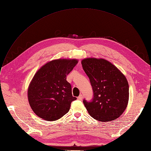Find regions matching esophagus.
I'll return each instance as SVG.
<instances>
[{"instance_id":"1","label":"esophagus","mask_w":151,"mask_h":151,"mask_svg":"<svg viewBox=\"0 0 151 151\" xmlns=\"http://www.w3.org/2000/svg\"><path fill=\"white\" fill-rule=\"evenodd\" d=\"M82 97H83V96H82V94H81V95H79V97H77V99H78V100H81H81L82 99Z\"/></svg>"}]
</instances>
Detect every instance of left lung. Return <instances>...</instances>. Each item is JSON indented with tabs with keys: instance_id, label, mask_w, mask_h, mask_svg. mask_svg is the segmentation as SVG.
Masks as SVG:
<instances>
[{
	"instance_id": "1",
	"label": "left lung",
	"mask_w": 151,
	"mask_h": 151,
	"mask_svg": "<svg viewBox=\"0 0 151 151\" xmlns=\"http://www.w3.org/2000/svg\"><path fill=\"white\" fill-rule=\"evenodd\" d=\"M81 63L93 91L91 101L83 100L88 113L99 121L115 120L128 104L129 84L126 77L105 59L87 58Z\"/></svg>"
}]
</instances>
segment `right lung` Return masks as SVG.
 I'll return each instance as SVG.
<instances>
[{"label": "right lung", "instance_id": "obj_1", "mask_svg": "<svg viewBox=\"0 0 151 151\" xmlns=\"http://www.w3.org/2000/svg\"><path fill=\"white\" fill-rule=\"evenodd\" d=\"M78 63L76 59H58L45 64L36 72L28 89L29 104L36 115L46 121H56L69 112L77 99L66 81Z\"/></svg>", "mask_w": 151, "mask_h": 151}]
</instances>
